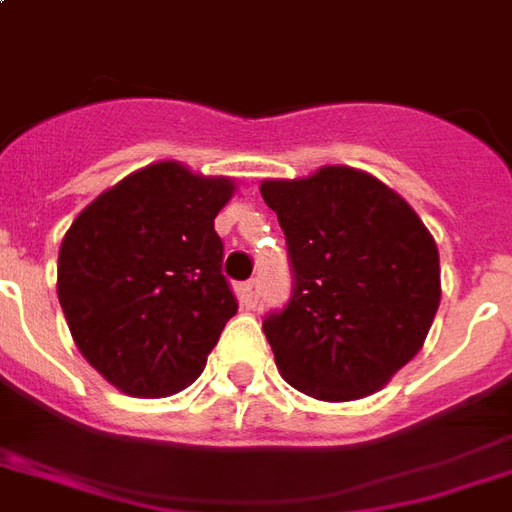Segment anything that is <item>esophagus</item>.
I'll return each instance as SVG.
<instances>
[{
    "instance_id": "obj_1",
    "label": "esophagus",
    "mask_w": 512,
    "mask_h": 512,
    "mask_svg": "<svg viewBox=\"0 0 512 512\" xmlns=\"http://www.w3.org/2000/svg\"><path fill=\"white\" fill-rule=\"evenodd\" d=\"M257 298H260V282L257 279H249V282L241 284V306L255 308Z\"/></svg>"
}]
</instances>
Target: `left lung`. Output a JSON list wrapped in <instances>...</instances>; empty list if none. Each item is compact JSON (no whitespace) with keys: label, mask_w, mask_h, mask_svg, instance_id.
Segmentation results:
<instances>
[{"label":"left lung","mask_w":512,"mask_h":512,"mask_svg":"<svg viewBox=\"0 0 512 512\" xmlns=\"http://www.w3.org/2000/svg\"><path fill=\"white\" fill-rule=\"evenodd\" d=\"M290 247L295 292L263 322L276 368L325 403L384 389L419 354L440 306V255L413 206L351 166L263 179Z\"/></svg>","instance_id":"left-lung-1"}]
</instances>
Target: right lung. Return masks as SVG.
Masks as SVG:
<instances>
[{
    "label": "right lung",
    "instance_id": "right-lung-1",
    "mask_svg": "<svg viewBox=\"0 0 512 512\" xmlns=\"http://www.w3.org/2000/svg\"><path fill=\"white\" fill-rule=\"evenodd\" d=\"M236 187L155 161L96 195L66 230L56 282L66 325L123 395L182 392L236 314L214 230Z\"/></svg>",
    "mask_w": 512,
    "mask_h": 512
}]
</instances>
